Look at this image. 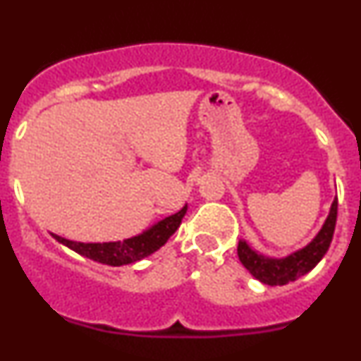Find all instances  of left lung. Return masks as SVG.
Here are the masks:
<instances>
[{"label":"left lung","instance_id":"1","mask_svg":"<svg viewBox=\"0 0 361 361\" xmlns=\"http://www.w3.org/2000/svg\"><path fill=\"white\" fill-rule=\"evenodd\" d=\"M336 219L337 199H334L324 228L320 230V233L305 249L298 250V252L290 254V256L283 257V259H271V257H264L257 254L244 240H240L237 247L238 259L250 271V275L259 280V282L268 283L271 287L286 286V283L298 280L299 276L306 275V273L313 270L320 263L322 257L325 256V252L331 247L334 230H336Z\"/></svg>","mask_w":361,"mask_h":361}]
</instances>
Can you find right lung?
<instances>
[{
  "label": "right lung",
  "instance_id": "right-lung-1",
  "mask_svg": "<svg viewBox=\"0 0 361 361\" xmlns=\"http://www.w3.org/2000/svg\"><path fill=\"white\" fill-rule=\"evenodd\" d=\"M187 206L176 214L169 216V218L162 219L157 225L152 226L150 230L143 231L142 235L133 238H126L123 242H105V244H82V242L67 240V238L53 235L55 240L60 244L67 245V247L75 250L81 256L90 257V259L97 261V263L109 264V267H123V264L135 263V261L143 259V257L150 256L159 247L168 242V238L180 226L181 219H183Z\"/></svg>",
  "mask_w": 361,
  "mask_h": 361
}]
</instances>
